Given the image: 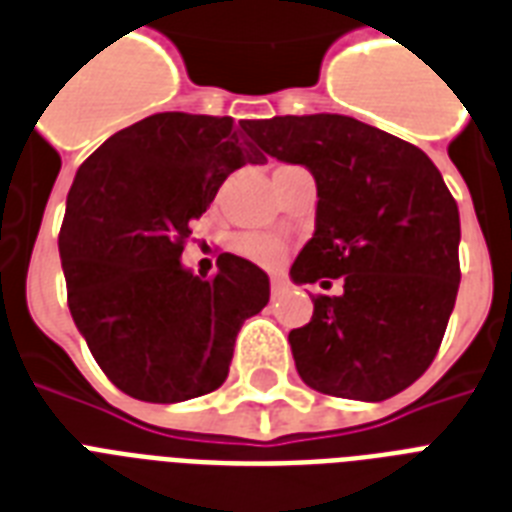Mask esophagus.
<instances>
[{
    "label": "esophagus",
    "instance_id": "obj_1",
    "mask_svg": "<svg viewBox=\"0 0 512 512\" xmlns=\"http://www.w3.org/2000/svg\"><path fill=\"white\" fill-rule=\"evenodd\" d=\"M284 289H287V281L281 279V276H271V292H273V297L281 295Z\"/></svg>",
    "mask_w": 512,
    "mask_h": 512
}]
</instances>
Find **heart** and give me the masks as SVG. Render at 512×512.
Instances as JSON below:
<instances>
[{"label":"heart","instance_id":"b5f03b06","mask_svg":"<svg viewBox=\"0 0 512 512\" xmlns=\"http://www.w3.org/2000/svg\"><path fill=\"white\" fill-rule=\"evenodd\" d=\"M233 249L241 257H247L257 265H265V268L279 265L284 260V252H287L284 244L279 239H273V236H241V239H236Z\"/></svg>","mask_w":512,"mask_h":512}]
</instances>
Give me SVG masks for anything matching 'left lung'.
<instances>
[{"label":"left lung","instance_id":"left-lung-1","mask_svg":"<svg viewBox=\"0 0 512 512\" xmlns=\"http://www.w3.org/2000/svg\"><path fill=\"white\" fill-rule=\"evenodd\" d=\"M268 156L316 177V231L297 284L342 279L289 332L295 366L319 393L385 401L433 364L460 289V212L420 148L340 114L247 122Z\"/></svg>","mask_w":512,"mask_h":512}]
</instances>
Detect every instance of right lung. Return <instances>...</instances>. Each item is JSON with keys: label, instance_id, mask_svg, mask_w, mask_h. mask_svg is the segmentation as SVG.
I'll use <instances>...</instances> for the list:
<instances>
[{"label": "right lung", "instance_id": "right-lung-1", "mask_svg": "<svg viewBox=\"0 0 512 512\" xmlns=\"http://www.w3.org/2000/svg\"><path fill=\"white\" fill-rule=\"evenodd\" d=\"M263 159L231 116L167 111L111 135L76 172L58 236L68 308L127 396L177 404L228 377L241 324L268 305V276L223 252L204 281L180 255L225 177Z\"/></svg>", "mask_w": 512, "mask_h": 512}]
</instances>
